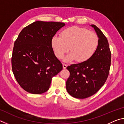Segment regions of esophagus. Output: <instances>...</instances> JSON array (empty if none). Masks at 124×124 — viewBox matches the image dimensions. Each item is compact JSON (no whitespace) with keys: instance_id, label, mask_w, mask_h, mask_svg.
<instances>
[{"instance_id":"esophagus-1","label":"esophagus","mask_w":124,"mask_h":124,"mask_svg":"<svg viewBox=\"0 0 124 124\" xmlns=\"http://www.w3.org/2000/svg\"><path fill=\"white\" fill-rule=\"evenodd\" d=\"M67 67V65L66 64H63V69H66Z\"/></svg>"}]
</instances>
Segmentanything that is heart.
<instances>
[{"label":"heart","instance_id":"1","mask_svg":"<svg viewBox=\"0 0 124 124\" xmlns=\"http://www.w3.org/2000/svg\"><path fill=\"white\" fill-rule=\"evenodd\" d=\"M98 42V37L94 32L73 26L63 31L60 37H52L51 45L57 58H62L69 47L70 53L65 57L64 61L75 59L77 62H83L92 57L97 49Z\"/></svg>","mask_w":124,"mask_h":124}]
</instances>
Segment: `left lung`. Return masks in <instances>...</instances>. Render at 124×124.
I'll list each match as a JSON object with an SVG mask.
<instances>
[{"mask_svg":"<svg viewBox=\"0 0 124 124\" xmlns=\"http://www.w3.org/2000/svg\"><path fill=\"white\" fill-rule=\"evenodd\" d=\"M98 37L95 53L86 61L67 67L70 76L66 81L67 92L73 97L86 98L95 94L107 79L111 63V52L108 40L102 31L91 24Z\"/></svg>","mask_w":124,"mask_h":124,"instance_id":"8db88e82","label":"left lung"}]
</instances>
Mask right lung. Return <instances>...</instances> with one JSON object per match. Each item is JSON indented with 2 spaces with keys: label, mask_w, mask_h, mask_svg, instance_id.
<instances>
[{
  "label": "right lung",
  "mask_w": 124,
  "mask_h": 124,
  "mask_svg": "<svg viewBox=\"0 0 124 124\" xmlns=\"http://www.w3.org/2000/svg\"><path fill=\"white\" fill-rule=\"evenodd\" d=\"M64 26L62 22L37 21L20 33L14 43L12 70L16 81L25 91L33 94L46 92L52 77L62 70L51 40Z\"/></svg>",
  "instance_id": "1"
}]
</instances>
